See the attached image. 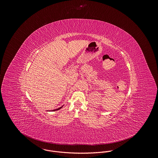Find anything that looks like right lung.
<instances>
[{
  "instance_id": "right-lung-1",
  "label": "right lung",
  "mask_w": 158,
  "mask_h": 158,
  "mask_svg": "<svg viewBox=\"0 0 158 158\" xmlns=\"http://www.w3.org/2000/svg\"><path fill=\"white\" fill-rule=\"evenodd\" d=\"M62 107H62H59V108H58V109H54V110H51V111H55V110H59L60 109H61Z\"/></svg>"
}]
</instances>
